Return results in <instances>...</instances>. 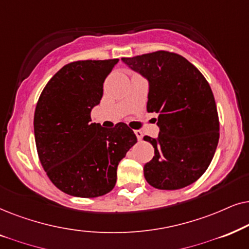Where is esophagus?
I'll use <instances>...</instances> for the list:
<instances>
[{
    "label": "esophagus",
    "instance_id": "1",
    "mask_svg": "<svg viewBox=\"0 0 249 249\" xmlns=\"http://www.w3.org/2000/svg\"><path fill=\"white\" fill-rule=\"evenodd\" d=\"M134 133H135V135H137L138 140H139V141H141V140H142V138H143V134H142V132H141L140 130H135V131H134Z\"/></svg>",
    "mask_w": 249,
    "mask_h": 249
}]
</instances>
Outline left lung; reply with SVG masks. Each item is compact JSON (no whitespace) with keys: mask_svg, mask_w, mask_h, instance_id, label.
I'll list each match as a JSON object with an SVG mask.
<instances>
[{"mask_svg":"<svg viewBox=\"0 0 249 249\" xmlns=\"http://www.w3.org/2000/svg\"><path fill=\"white\" fill-rule=\"evenodd\" d=\"M148 81L149 112H158V137L143 138L155 149L144 165L147 182L160 190L194 183L210 166L220 138L211 86L191 62L177 53L157 51L122 58Z\"/></svg>","mask_w":249,"mask_h":249,"instance_id":"8db88e82","label":"left lung"}]
</instances>
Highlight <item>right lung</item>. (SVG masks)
Returning <instances> with one entry per match:
<instances>
[{
  "instance_id": "obj_1",
  "label": "right lung",
  "mask_w": 249,
  "mask_h": 249,
  "mask_svg": "<svg viewBox=\"0 0 249 249\" xmlns=\"http://www.w3.org/2000/svg\"><path fill=\"white\" fill-rule=\"evenodd\" d=\"M118 59L66 65L50 79L34 115L36 149L50 180L65 194L94 198L114 189L117 166L137 143L124 123L105 128L91 123L104 82Z\"/></svg>"
}]
</instances>
